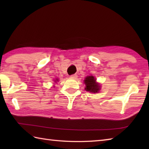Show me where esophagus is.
Returning <instances> with one entry per match:
<instances>
[{
    "mask_svg": "<svg viewBox=\"0 0 149 149\" xmlns=\"http://www.w3.org/2000/svg\"><path fill=\"white\" fill-rule=\"evenodd\" d=\"M70 77L72 78V79H75V78L77 77V75H76V74L72 75H70Z\"/></svg>",
    "mask_w": 149,
    "mask_h": 149,
    "instance_id": "esophagus-1",
    "label": "esophagus"
}]
</instances>
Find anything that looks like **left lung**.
Masks as SVG:
<instances>
[{
  "instance_id": "obj_1",
  "label": "left lung",
  "mask_w": 149,
  "mask_h": 149,
  "mask_svg": "<svg viewBox=\"0 0 149 149\" xmlns=\"http://www.w3.org/2000/svg\"><path fill=\"white\" fill-rule=\"evenodd\" d=\"M84 83L86 84L85 90L90 91L91 93H97L100 89V84L96 82V79L93 76H87L84 80Z\"/></svg>"
}]
</instances>
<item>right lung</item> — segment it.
Returning <instances> with one entry per match:
<instances>
[{
	"mask_svg": "<svg viewBox=\"0 0 149 149\" xmlns=\"http://www.w3.org/2000/svg\"><path fill=\"white\" fill-rule=\"evenodd\" d=\"M59 81V80H58V78H57V79H56V81H55V83H56V82H57V81Z\"/></svg>",
	"mask_w": 149,
	"mask_h": 149,
	"instance_id": "obj_1",
	"label": "right lung"
}]
</instances>
